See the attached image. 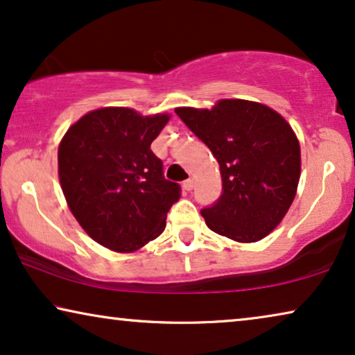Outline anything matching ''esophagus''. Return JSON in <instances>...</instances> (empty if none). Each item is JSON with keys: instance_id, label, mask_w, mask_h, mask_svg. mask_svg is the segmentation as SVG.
<instances>
[{"instance_id": "obj_1", "label": "esophagus", "mask_w": 355, "mask_h": 355, "mask_svg": "<svg viewBox=\"0 0 355 355\" xmlns=\"http://www.w3.org/2000/svg\"><path fill=\"white\" fill-rule=\"evenodd\" d=\"M182 187L186 189L187 192H191L192 189H193V179H187V181H184V184H182Z\"/></svg>"}]
</instances>
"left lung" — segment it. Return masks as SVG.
Listing matches in <instances>:
<instances>
[{
    "label": "left lung",
    "mask_w": 355,
    "mask_h": 355,
    "mask_svg": "<svg viewBox=\"0 0 355 355\" xmlns=\"http://www.w3.org/2000/svg\"><path fill=\"white\" fill-rule=\"evenodd\" d=\"M176 113L220 164L223 193L200 211L216 234L250 244L283 221L297 192L300 145L278 111L257 101L218 100Z\"/></svg>",
    "instance_id": "8db88e82"
}]
</instances>
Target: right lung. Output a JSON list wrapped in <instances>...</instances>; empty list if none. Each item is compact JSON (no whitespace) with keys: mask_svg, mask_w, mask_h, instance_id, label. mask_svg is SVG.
<instances>
[{"mask_svg":"<svg viewBox=\"0 0 355 355\" xmlns=\"http://www.w3.org/2000/svg\"><path fill=\"white\" fill-rule=\"evenodd\" d=\"M171 114L105 106L82 116L58 147V176L77 223L106 249L130 254L164 231L181 197L150 145Z\"/></svg>","mask_w":355,"mask_h":355,"instance_id":"obj_1","label":"right lung"}]
</instances>
